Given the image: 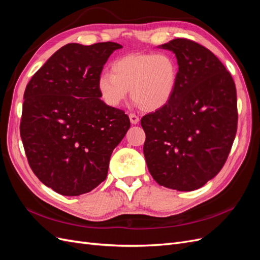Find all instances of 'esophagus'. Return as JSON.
Listing matches in <instances>:
<instances>
[{"instance_id": "obj_1", "label": "esophagus", "mask_w": 260, "mask_h": 260, "mask_svg": "<svg viewBox=\"0 0 260 260\" xmlns=\"http://www.w3.org/2000/svg\"><path fill=\"white\" fill-rule=\"evenodd\" d=\"M129 118H130V121H131V123L132 124H137V123H139V121H140V119H139V117L136 115V114H129Z\"/></svg>"}]
</instances>
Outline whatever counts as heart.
I'll return each instance as SVG.
<instances>
[{
	"instance_id": "1",
	"label": "heart",
	"mask_w": 260,
	"mask_h": 260,
	"mask_svg": "<svg viewBox=\"0 0 260 260\" xmlns=\"http://www.w3.org/2000/svg\"><path fill=\"white\" fill-rule=\"evenodd\" d=\"M111 73L101 74L98 79L100 95L108 106H119L130 90L143 111L155 112L174 96L180 69L170 53H132L115 59Z\"/></svg>"
}]
</instances>
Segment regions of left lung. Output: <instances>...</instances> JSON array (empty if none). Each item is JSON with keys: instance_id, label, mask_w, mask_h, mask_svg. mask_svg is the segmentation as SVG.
<instances>
[{"instance_id": "1", "label": "left lung", "mask_w": 260, "mask_h": 260, "mask_svg": "<svg viewBox=\"0 0 260 260\" xmlns=\"http://www.w3.org/2000/svg\"><path fill=\"white\" fill-rule=\"evenodd\" d=\"M180 75L169 103L142 117L147 168L159 185L194 191L222 169L238 129L232 76L205 46L184 38L161 45Z\"/></svg>"}]
</instances>
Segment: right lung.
Returning <instances> with one entry per match:
<instances>
[{"label": "right lung", "instance_id": "add662e5", "mask_svg": "<svg viewBox=\"0 0 260 260\" xmlns=\"http://www.w3.org/2000/svg\"><path fill=\"white\" fill-rule=\"evenodd\" d=\"M115 42L69 43L32 76L23 94L20 137L30 168L61 195L88 193L107 177L114 148L130 128L100 100L98 79Z\"/></svg>", "mask_w": 260, "mask_h": 260}]
</instances>
